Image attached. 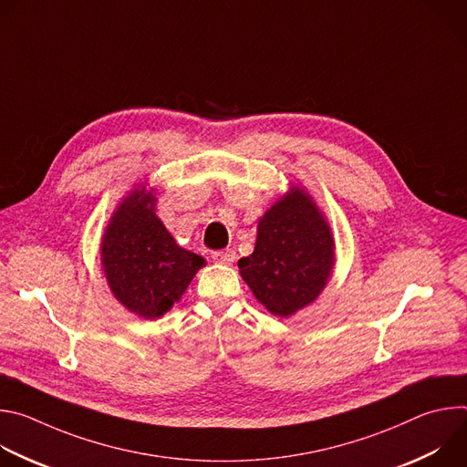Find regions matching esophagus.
<instances>
[{"label": "esophagus", "mask_w": 467, "mask_h": 467, "mask_svg": "<svg viewBox=\"0 0 467 467\" xmlns=\"http://www.w3.org/2000/svg\"><path fill=\"white\" fill-rule=\"evenodd\" d=\"M213 260L216 264H223V265H231L236 260V253L233 249H225V251H216L213 253Z\"/></svg>", "instance_id": "obj_1"}]
</instances>
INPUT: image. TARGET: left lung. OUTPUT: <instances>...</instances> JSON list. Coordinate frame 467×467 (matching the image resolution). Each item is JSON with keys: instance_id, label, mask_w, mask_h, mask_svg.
<instances>
[{"instance_id": "left-lung-1", "label": "left lung", "mask_w": 467, "mask_h": 467, "mask_svg": "<svg viewBox=\"0 0 467 467\" xmlns=\"http://www.w3.org/2000/svg\"><path fill=\"white\" fill-rule=\"evenodd\" d=\"M335 234L306 188L286 193L258 218L256 242L238 270L264 308L290 317L314 303L337 264Z\"/></svg>"}]
</instances>
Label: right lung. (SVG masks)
Masks as SVG:
<instances>
[{
	"instance_id": "1",
	"label": "right lung",
	"mask_w": 467,
	"mask_h": 467,
	"mask_svg": "<svg viewBox=\"0 0 467 467\" xmlns=\"http://www.w3.org/2000/svg\"><path fill=\"white\" fill-rule=\"evenodd\" d=\"M155 211V188L137 182L114 209L99 244L112 296L144 319L164 316L207 264L173 240Z\"/></svg>"
}]
</instances>
